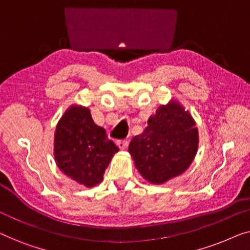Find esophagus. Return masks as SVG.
Returning a JSON list of instances; mask_svg holds the SVG:
<instances>
[{"label": "esophagus", "instance_id": "obj_1", "mask_svg": "<svg viewBox=\"0 0 250 250\" xmlns=\"http://www.w3.org/2000/svg\"><path fill=\"white\" fill-rule=\"evenodd\" d=\"M116 145L118 146V148L121 149V150H125L126 148H127L128 142L126 141V140H118V141L116 142Z\"/></svg>", "mask_w": 250, "mask_h": 250}]
</instances>
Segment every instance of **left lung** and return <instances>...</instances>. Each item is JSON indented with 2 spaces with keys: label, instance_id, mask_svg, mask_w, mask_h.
<instances>
[{
  "label": "left lung",
  "instance_id": "obj_1",
  "mask_svg": "<svg viewBox=\"0 0 250 250\" xmlns=\"http://www.w3.org/2000/svg\"><path fill=\"white\" fill-rule=\"evenodd\" d=\"M198 143L196 122L179 101L172 99L150 116L145 131L129 142L128 152L143 179L163 184L189 168Z\"/></svg>",
  "mask_w": 250,
  "mask_h": 250
}]
</instances>
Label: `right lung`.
I'll return each mask as SVG.
<instances>
[{
	"mask_svg": "<svg viewBox=\"0 0 250 250\" xmlns=\"http://www.w3.org/2000/svg\"><path fill=\"white\" fill-rule=\"evenodd\" d=\"M53 150L61 172L86 188L101 183L105 168L119 151L105 129L93 122L90 109L78 104L70 105L58 122Z\"/></svg>",
	"mask_w": 250,
	"mask_h": 250,
	"instance_id": "obj_1",
	"label": "right lung"
}]
</instances>
